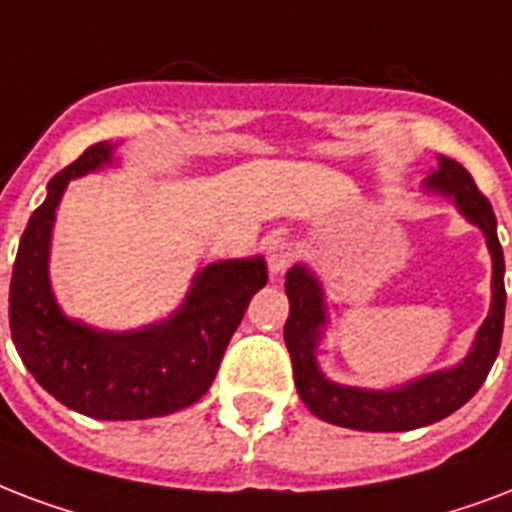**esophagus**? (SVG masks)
Listing matches in <instances>:
<instances>
[{"label":"esophagus","instance_id":"obj_1","mask_svg":"<svg viewBox=\"0 0 512 512\" xmlns=\"http://www.w3.org/2000/svg\"><path fill=\"white\" fill-rule=\"evenodd\" d=\"M293 259H296V248H293L291 240L285 237H272L267 243V261H269V272L272 275H283L285 269L291 267Z\"/></svg>","mask_w":512,"mask_h":512}]
</instances>
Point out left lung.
Instances as JSON below:
<instances>
[{"label":"left lung","instance_id":"8db88e82","mask_svg":"<svg viewBox=\"0 0 512 512\" xmlns=\"http://www.w3.org/2000/svg\"><path fill=\"white\" fill-rule=\"evenodd\" d=\"M427 192H438L457 205L470 224L481 229L491 253V307L467 358L446 371L419 376L390 390H363L331 382L318 366V344L328 323L323 285L304 264L288 269L285 293L291 312L285 320V347L291 352L293 382L299 398L312 414L331 425L368 430V433H403L433 425L454 414L486 382L497 360L505 326V256L497 237V219L489 200L475 186L473 176L459 162L438 157V170L425 181Z\"/></svg>","mask_w":512,"mask_h":512}]
</instances>
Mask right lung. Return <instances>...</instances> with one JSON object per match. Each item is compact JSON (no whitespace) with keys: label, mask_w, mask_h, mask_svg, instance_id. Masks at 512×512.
<instances>
[{"label":"right lung","mask_w":512,"mask_h":512,"mask_svg":"<svg viewBox=\"0 0 512 512\" xmlns=\"http://www.w3.org/2000/svg\"><path fill=\"white\" fill-rule=\"evenodd\" d=\"M112 152L109 141L93 144L50 178L15 256L10 331L31 376L63 406L114 422L165 417L208 392L248 301L267 285V264L261 256L213 261L168 320L138 331L114 334L66 318L47 269L55 211L71 178L109 165Z\"/></svg>","instance_id":"add662e5"}]
</instances>
